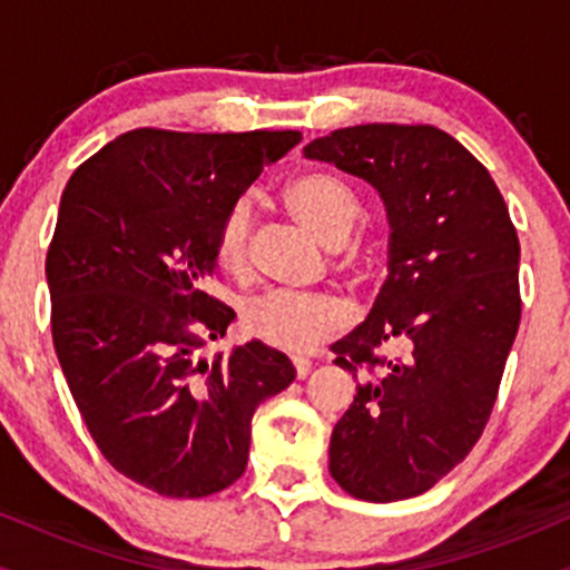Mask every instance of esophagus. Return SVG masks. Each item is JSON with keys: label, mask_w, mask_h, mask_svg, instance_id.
I'll use <instances>...</instances> for the list:
<instances>
[{"label": "esophagus", "mask_w": 570, "mask_h": 570, "mask_svg": "<svg viewBox=\"0 0 570 570\" xmlns=\"http://www.w3.org/2000/svg\"><path fill=\"white\" fill-rule=\"evenodd\" d=\"M292 364H294V372H297V377L303 381V377H307V372H311V358L305 356H292Z\"/></svg>", "instance_id": "esophagus-1"}]
</instances>
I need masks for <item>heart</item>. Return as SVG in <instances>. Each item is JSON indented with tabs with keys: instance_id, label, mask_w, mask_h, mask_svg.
<instances>
[{
	"instance_id": "1",
	"label": "heart",
	"mask_w": 570,
	"mask_h": 570,
	"mask_svg": "<svg viewBox=\"0 0 570 570\" xmlns=\"http://www.w3.org/2000/svg\"><path fill=\"white\" fill-rule=\"evenodd\" d=\"M286 206L292 217L318 244L340 254V271L362 276L367 257L358 248L343 246L364 219V200L348 179L332 171H305L286 185ZM252 200H235L222 217L217 233V259L225 271L244 273L252 248ZM244 322L252 335L281 351L303 353L335 335L345 324V307L330 294L267 292L246 307Z\"/></svg>"
}]
</instances>
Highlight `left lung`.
<instances>
[{
    "instance_id": "1",
    "label": "left lung",
    "mask_w": 570,
    "mask_h": 570,
    "mask_svg": "<svg viewBox=\"0 0 570 570\" xmlns=\"http://www.w3.org/2000/svg\"><path fill=\"white\" fill-rule=\"evenodd\" d=\"M381 193L389 276L337 367L367 370L330 442L345 493L389 503L434 488L482 436L520 326V240L488 168L434 126L370 122L303 149ZM394 342L402 360L381 357Z\"/></svg>"
}]
</instances>
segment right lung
<instances>
[{"mask_svg":"<svg viewBox=\"0 0 570 570\" xmlns=\"http://www.w3.org/2000/svg\"><path fill=\"white\" fill-rule=\"evenodd\" d=\"M299 139L136 128L61 195L45 263L58 362L104 458L168 499L230 488L246 472L254 410L297 375L259 340L230 356L195 351L235 318L200 289L222 217Z\"/></svg>","mask_w":570,"mask_h":570,"instance_id":"obj_1","label":"right lung"}]
</instances>
